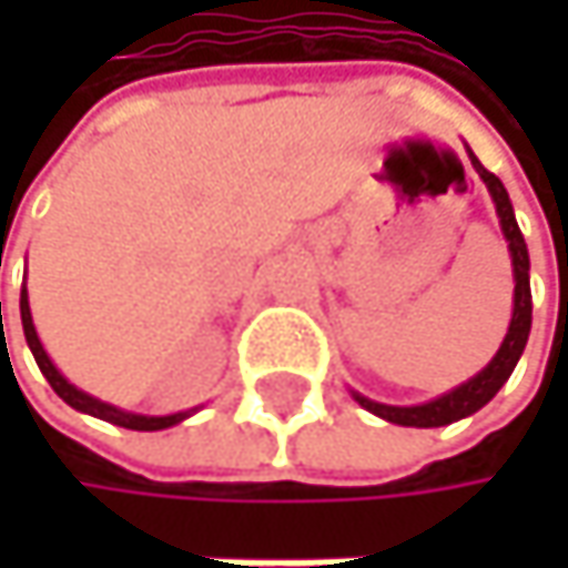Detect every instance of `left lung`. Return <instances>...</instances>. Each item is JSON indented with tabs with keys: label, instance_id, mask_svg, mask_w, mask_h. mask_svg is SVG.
Instances as JSON below:
<instances>
[{
	"label": "left lung",
	"instance_id": "left-lung-1",
	"mask_svg": "<svg viewBox=\"0 0 568 568\" xmlns=\"http://www.w3.org/2000/svg\"><path fill=\"white\" fill-rule=\"evenodd\" d=\"M470 161H474L480 180L487 183V190H490V196H494V203H497V216H500L504 236H507V243H510L513 283H516V288H513L510 328H507V338H504L500 352L494 355V362H490L484 372H477L470 382L457 385L454 392L434 397V400H427V404L395 407V404H378V400H368V397H362L358 392H352L355 400H358L365 410H372V414H378V417H385V420H392V424H400V427H444V424H454V420L470 417L474 410H480L490 397L507 385V378L513 375V368H516V362H519V355H523V348H526V338H529V325H532V295H529V253H526V240H523V233H519V226H516L510 193H507V186L500 183V176L487 171L474 154H470Z\"/></svg>",
	"mask_w": 568,
	"mask_h": 568
}]
</instances>
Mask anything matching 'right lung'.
<instances>
[{
	"label": "right lung",
	"instance_id": "obj_1",
	"mask_svg": "<svg viewBox=\"0 0 568 568\" xmlns=\"http://www.w3.org/2000/svg\"><path fill=\"white\" fill-rule=\"evenodd\" d=\"M19 312H22V328H26V342H29V348H32V355H36V362H39V368H42V375L49 378V385L55 388V395L64 400V404H71L74 410H81V414H91V417H101V420H108V424H118V427H128V430H164V427H173V424H180L183 417H190L193 410H180V414H164V417H148V414H131V410H121V407H114V404H108V400H98V397L84 395L81 388H74L71 382H64V375L58 372L55 365H52V358L45 355V348H42V342H39V332H36V325H32V308H29V292L22 288V298H19Z\"/></svg>",
	"mask_w": 568,
	"mask_h": 568
}]
</instances>
